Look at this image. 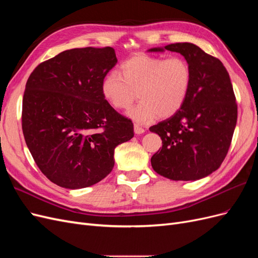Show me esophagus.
<instances>
[{"instance_id":"obj_1","label":"esophagus","mask_w":258,"mask_h":258,"mask_svg":"<svg viewBox=\"0 0 258 258\" xmlns=\"http://www.w3.org/2000/svg\"><path fill=\"white\" fill-rule=\"evenodd\" d=\"M135 134L136 135H142V134H144L145 132V129L144 128H142V127H140L138 123H135Z\"/></svg>"}]
</instances>
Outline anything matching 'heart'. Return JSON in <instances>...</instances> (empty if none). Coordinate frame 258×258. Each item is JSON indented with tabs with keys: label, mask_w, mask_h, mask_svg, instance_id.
<instances>
[{
	"label": "heart",
	"mask_w": 258,
	"mask_h": 258,
	"mask_svg": "<svg viewBox=\"0 0 258 258\" xmlns=\"http://www.w3.org/2000/svg\"><path fill=\"white\" fill-rule=\"evenodd\" d=\"M191 79L188 62L181 57L167 59L139 53L123 62L120 74L108 73L101 91L116 110H127L141 98L128 115L138 122H148L179 111L189 93Z\"/></svg>",
	"instance_id": "obj_1"
}]
</instances>
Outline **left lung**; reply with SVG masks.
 <instances>
[{"instance_id": "left-lung-1", "label": "left lung", "mask_w": 258, "mask_h": 258, "mask_svg": "<svg viewBox=\"0 0 258 258\" xmlns=\"http://www.w3.org/2000/svg\"><path fill=\"white\" fill-rule=\"evenodd\" d=\"M181 53L191 69V87L183 106L150 130L162 140L153 169L173 181H196L220 168L236 128L238 107L227 70L197 45L175 43L148 51Z\"/></svg>"}]
</instances>
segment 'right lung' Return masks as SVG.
<instances>
[{
	"label": "right lung",
	"mask_w": 258,
	"mask_h": 258,
	"mask_svg": "<svg viewBox=\"0 0 258 258\" xmlns=\"http://www.w3.org/2000/svg\"><path fill=\"white\" fill-rule=\"evenodd\" d=\"M117 63L115 50L74 48L38 64L22 99V132L49 181L69 189L100 182L114 167L117 145L134 137V123L101 91Z\"/></svg>",
	"instance_id": "right-lung-1"
}]
</instances>
